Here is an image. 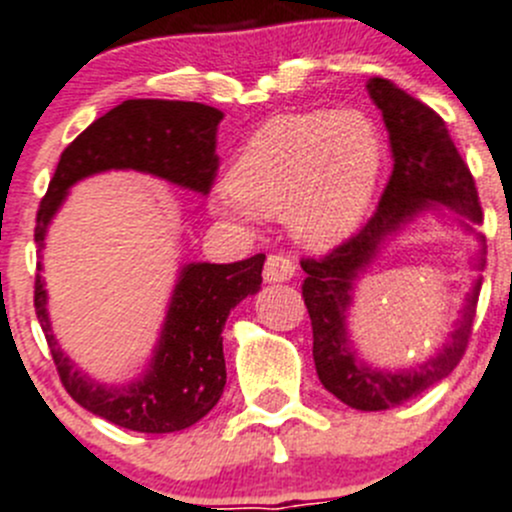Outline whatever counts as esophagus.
I'll use <instances>...</instances> for the list:
<instances>
[{
	"label": "esophagus",
	"instance_id": "obj_1",
	"mask_svg": "<svg viewBox=\"0 0 512 512\" xmlns=\"http://www.w3.org/2000/svg\"><path fill=\"white\" fill-rule=\"evenodd\" d=\"M294 265L292 260L285 255H270L265 262V282H287L294 277Z\"/></svg>",
	"mask_w": 512,
	"mask_h": 512
}]
</instances>
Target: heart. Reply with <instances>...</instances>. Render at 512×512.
Segmentation results:
<instances>
[{"instance_id": "heart-1", "label": "heart", "mask_w": 512, "mask_h": 512, "mask_svg": "<svg viewBox=\"0 0 512 512\" xmlns=\"http://www.w3.org/2000/svg\"><path fill=\"white\" fill-rule=\"evenodd\" d=\"M379 131L356 111L277 116L252 133L227 170L213 213L240 225L285 215L309 247H332L361 225L381 168Z\"/></svg>"}]
</instances>
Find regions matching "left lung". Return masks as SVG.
I'll return each mask as SVG.
<instances>
[{"label":"left lung","mask_w":512,"mask_h":512,"mask_svg":"<svg viewBox=\"0 0 512 512\" xmlns=\"http://www.w3.org/2000/svg\"><path fill=\"white\" fill-rule=\"evenodd\" d=\"M366 91L384 116L394 170L379 208L352 240L339 245L322 260H302V270L307 272L302 297L312 319L314 366L324 389L332 391L352 409L386 411L416 399L456 369L471 337L483 277L478 275L473 280L471 292L463 302L461 319L448 334L446 344L423 364L391 371L371 366L352 347L347 317L354 302L356 282L369 270L386 240L426 210H436L441 205L453 210L458 225L468 232H476L483 213L476 180L458 148L453 146L443 118L426 103L379 76L366 81ZM478 240L480 250L473 257V267L480 272L485 267L483 235H478Z\"/></svg>","instance_id":"1"}]
</instances>
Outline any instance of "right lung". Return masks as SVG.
<instances>
[{"label": "right lung", "mask_w": 512, "mask_h": 512, "mask_svg": "<svg viewBox=\"0 0 512 512\" xmlns=\"http://www.w3.org/2000/svg\"><path fill=\"white\" fill-rule=\"evenodd\" d=\"M223 111L193 101L131 98L96 118L61 153L49 190L36 213L34 240L44 250L46 230L71 185L106 170H138L205 195L213 185L215 138ZM265 255L232 265L190 262L178 272L168 312L146 371L128 384H103L61 352L51 332L41 262L34 307L54 356L61 384L91 414L138 433H173L193 426L225 389L223 329L232 307L260 292Z\"/></svg>", "instance_id": "add662e5"}]
</instances>
